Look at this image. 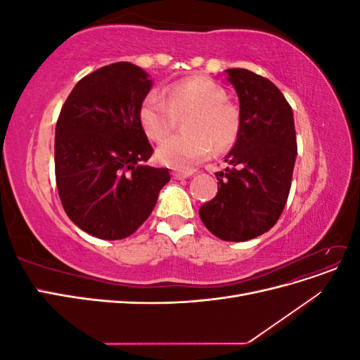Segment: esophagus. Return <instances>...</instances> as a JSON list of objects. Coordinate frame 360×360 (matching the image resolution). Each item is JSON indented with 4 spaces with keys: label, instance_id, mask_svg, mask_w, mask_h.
<instances>
[{
    "label": "esophagus",
    "instance_id": "obj_1",
    "mask_svg": "<svg viewBox=\"0 0 360 360\" xmlns=\"http://www.w3.org/2000/svg\"><path fill=\"white\" fill-rule=\"evenodd\" d=\"M193 172H191V171H172V177L176 179V180H181V179H188V177H191Z\"/></svg>",
    "mask_w": 360,
    "mask_h": 360
}]
</instances>
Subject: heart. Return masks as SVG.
Here are the masks:
<instances>
[{
    "mask_svg": "<svg viewBox=\"0 0 360 360\" xmlns=\"http://www.w3.org/2000/svg\"><path fill=\"white\" fill-rule=\"evenodd\" d=\"M183 120L181 135L171 136L158 150L162 163L177 169H191L216 153L230 150L240 134V110L226 99L224 86L209 78H189L168 86L167 101L148 93L139 106V122L147 136L165 139Z\"/></svg>",
    "mask_w": 360,
    "mask_h": 360,
    "instance_id": "1",
    "label": "heart"
}]
</instances>
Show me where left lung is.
I'll list each match as a JSON object with an SVG mask.
<instances>
[{
  "instance_id": "8db88e82",
  "label": "left lung",
  "mask_w": 360,
  "mask_h": 360,
  "mask_svg": "<svg viewBox=\"0 0 360 360\" xmlns=\"http://www.w3.org/2000/svg\"><path fill=\"white\" fill-rule=\"evenodd\" d=\"M240 102V134L216 172V197L200 207L205 228L226 242L269 231L284 210L297 155L292 110L278 86L246 69H228Z\"/></svg>"
}]
</instances>
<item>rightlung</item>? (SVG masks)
Masks as SVG:
<instances>
[{"label":"right lung","mask_w":360,"mask_h":360,"mask_svg":"<svg viewBox=\"0 0 360 360\" xmlns=\"http://www.w3.org/2000/svg\"><path fill=\"white\" fill-rule=\"evenodd\" d=\"M153 81L132 63L94 70L75 85L56 127V180L70 221L103 240L134 234L169 181L153 155L139 106Z\"/></svg>","instance_id":"right-lung-1"}]
</instances>
